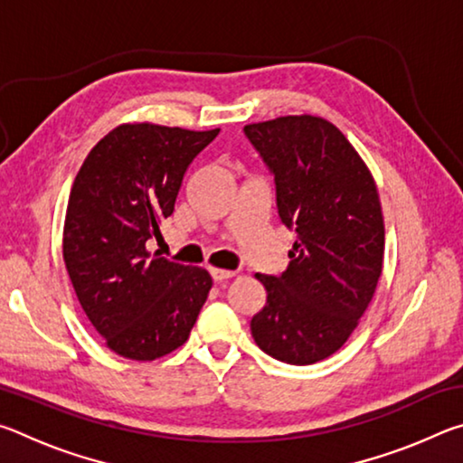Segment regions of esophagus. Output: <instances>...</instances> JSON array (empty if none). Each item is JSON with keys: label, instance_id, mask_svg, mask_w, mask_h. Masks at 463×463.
<instances>
[{"label": "esophagus", "instance_id": "esophagus-1", "mask_svg": "<svg viewBox=\"0 0 463 463\" xmlns=\"http://www.w3.org/2000/svg\"><path fill=\"white\" fill-rule=\"evenodd\" d=\"M210 276H213L214 281H224V279H231L234 276V271H226V269H216L213 268L210 269Z\"/></svg>", "mask_w": 463, "mask_h": 463}]
</instances>
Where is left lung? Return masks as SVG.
Wrapping results in <instances>:
<instances>
[{
    "label": "left lung",
    "mask_w": 463,
    "mask_h": 463,
    "mask_svg": "<svg viewBox=\"0 0 463 463\" xmlns=\"http://www.w3.org/2000/svg\"><path fill=\"white\" fill-rule=\"evenodd\" d=\"M245 137L271 171L281 224L296 232L286 271L255 276L268 302L250 335L279 362L317 364L349 339L382 276L378 187L343 132L318 116L247 124Z\"/></svg>",
    "instance_id": "left-lung-1"
}]
</instances>
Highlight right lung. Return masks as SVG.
Returning <instances> with one entry per match:
<instances>
[{
    "mask_svg": "<svg viewBox=\"0 0 463 463\" xmlns=\"http://www.w3.org/2000/svg\"><path fill=\"white\" fill-rule=\"evenodd\" d=\"M221 128L122 124L91 148L67 203L62 260L77 300L114 354L153 362L187 341L213 278L148 253L184 175Z\"/></svg>",
    "mask_w": 463,
    "mask_h": 463,
    "instance_id": "obj_1",
    "label": "right lung"
}]
</instances>
